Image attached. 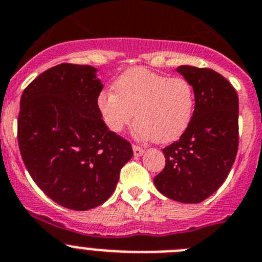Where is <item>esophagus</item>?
<instances>
[{
	"instance_id": "obj_1",
	"label": "esophagus",
	"mask_w": 262,
	"mask_h": 262,
	"mask_svg": "<svg viewBox=\"0 0 262 262\" xmlns=\"http://www.w3.org/2000/svg\"><path fill=\"white\" fill-rule=\"evenodd\" d=\"M143 147H141V146L138 145H133V152H134V157H141V155L143 154Z\"/></svg>"
}]
</instances>
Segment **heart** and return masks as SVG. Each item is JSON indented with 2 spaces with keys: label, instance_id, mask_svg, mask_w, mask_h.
I'll return each mask as SVG.
<instances>
[{
  "label": "heart",
  "instance_id": "b5f03b06",
  "mask_svg": "<svg viewBox=\"0 0 262 262\" xmlns=\"http://www.w3.org/2000/svg\"><path fill=\"white\" fill-rule=\"evenodd\" d=\"M115 91H103L98 108L107 128L121 133L136 115L134 134L159 143L179 140L194 114V87L183 77H168L145 68H133L115 82Z\"/></svg>",
  "mask_w": 262,
  "mask_h": 262
}]
</instances>
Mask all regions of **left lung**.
Returning a JSON list of instances; mask_svg holds the SVG:
<instances>
[{"label":"left lung","mask_w":262,"mask_h":262,"mask_svg":"<svg viewBox=\"0 0 262 262\" xmlns=\"http://www.w3.org/2000/svg\"><path fill=\"white\" fill-rule=\"evenodd\" d=\"M178 72L194 87L190 125L163 148L166 166L154 178L162 194L199 204L227 179L239 146V99L227 79L209 68L183 65Z\"/></svg>","instance_id":"obj_1"}]
</instances>
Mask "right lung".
<instances>
[{"label": "right lung", "mask_w": 262, "mask_h": 262, "mask_svg": "<svg viewBox=\"0 0 262 262\" xmlns=\"http://www.w3.org/2000/svg\"><path fill=\"white\" fill-rule=\"evenodd\" d=\"M90 65L60 63L20 98L18 145L28 173L49 199L72 210L102 205L114 193L129 141L111 132L98 108L103 84Z\"/></svg>", "instance_id": "right-lung-1"}]
</instances>
